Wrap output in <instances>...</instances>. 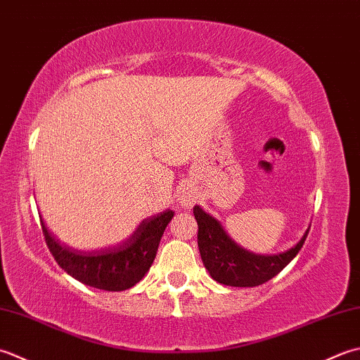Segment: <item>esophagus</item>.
I'll use <instances>...</instances> for the list:
<instances>
[{"label": "esophagus", "instance_id": "34e87169", "mask_svg": "<svg viewBox=\"0 0 360 360\" xmlns=\"http://www.w3.org/2000/svg\"><path fill=\"white\" fill-rule=\"evenodd\" d=\"M179 200H180V205L183 208L189 210V208L194 207V203L197 202V197L193 193H181L180 197H179Z\"/></svg>", "mask_w": 360, "mask_h": 360}]
</instances>
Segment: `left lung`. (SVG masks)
<instances>
[{"instance_id": "8db88e82", "label": "left lung", "mask_w": 360, "mask_h": 360, "mask_svg": "<svg viewBox=\"0 0 360 360\" xmlns=\"http://www.w3.org/2000/svg\"><path fill=\"white\" fill-rule=\"evenodd\" d=\"M194 217L199 225V252L203 266L217 283L231 288H255L272 280L295 258L306 240L309 226L295 245L285 252L274 255L253 253L234 242L222 224L203 211L200 205L194 207Z\"/></svg>"}]
</instances>
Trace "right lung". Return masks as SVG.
Instances as JSON below:
<instances>
[{
	"instance_id": "add662e5",
	"label": "right lung",
	"mask_w": 360,
	"mask_h": 360,
	"mask_svg": "<svg viewBox=\"0 0 360 360\" xmlns=\"http://www.w3.org/2000/svg\"><path fill=\"white\" fill-rule=\"evenodd\" d=\"M174 217L172 210L146 217L129 238L96 250H77L56 239L41 222L46 245L65 272L90 288L120 292L134 288L149 272L161 236Z\"/></svg>"
}]
</instances>
